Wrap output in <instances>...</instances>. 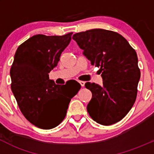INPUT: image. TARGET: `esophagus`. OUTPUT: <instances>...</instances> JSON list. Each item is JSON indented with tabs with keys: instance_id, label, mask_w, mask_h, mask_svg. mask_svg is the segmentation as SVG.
Listing matches in <instances>:
<instances>
[{
	"instance_id": "1",
	"label": "esophagus",
	"mask_w": 154,
	"mask_h": 154,
	"mask_svg": "<svg viewBox=\"0 0 154 154\" xmlns=\"http://www.w3.org/2000/svg\"><path fill=\"white\" fill-rule=\"evenodd\" d=\"M79 83L80 84V86L82 87H83L85 86V82L84 81H79Z\"/></svg>"
}]
</instances>
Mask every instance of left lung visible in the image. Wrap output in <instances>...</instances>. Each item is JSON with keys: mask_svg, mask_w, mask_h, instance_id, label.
Listing matches in <instances>:
<instances>
[{"mask_svg": "<svg viewBox=\"0 0 154 154\" xmlns=\"http://www.w3.org/2000/svg\"><path fill=\"white\" fill-rule=\"evenodd\" d=\"M83 54L98 67L103 85L86 83L92 97L87 105L91 119L102 125L122 120L133 106L140 79L136 52L118 32L92 29L74 34Z\"/></svg>", "mask_w": 154, "mask_h": 154, "instance_id": "obj_1", "label": "left lung"}]
</instances>
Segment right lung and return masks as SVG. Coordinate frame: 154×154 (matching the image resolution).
<instances>
[{"label":"right lung","mask_w":154,"mask_h":154,"mask_svg":"<svg viewBox=\"0 0 154 154\" xmlns=\"http://www.w3.org/2000/svg\"><path fill=\"white\" fill-rule=\"evenodd\" d=\"M64 35L38 34L17 49L10 69L11 88L20 110L33 125L52 129L65 119L71 99L80 88L69 91L49 79L62 52L71 39Z\"/></svg>","instance_id":"right-lung-1"}]
</instances>
